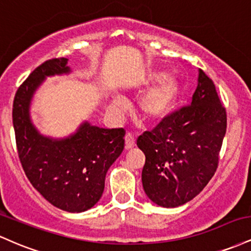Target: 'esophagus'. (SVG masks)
<instances>
[{
  "mask_svg": "<svg viewBox=\"0 0 251 251\" xmlns=\"http://www.w3.org/2000/svg\"><path fill=\"white\" fill-rule=\"evenodd\" d=\"M135 145V138L132 132H128L125 137V148L126 149H132Z\"/></svg>",
  "mask_w": 251,
  "mask_h": 251,
  "instance_id": "esophagus-1",
  "label": "esophagus"
}]
</instances>
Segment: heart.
<instances>
[{
	"instance_id": "b5f03b06",
	"label": "heart",
	"mask_w": 251,
	"mask_h": 251,
	"mask_svg": "<svg viewBox=\"0 0 251 251\" xmlns=\"http://www.w3.org/2000/svg\"><path fill=\"white\" fill-rule=\"evenodd\" d=\"M155 82L157 85L149 89L139 99L140 113L151 122H157L165 117L174 107L179 93V81L172 74L165 75L163 72H154L145 79L146 85ZM113 106L117 109H125L126 102L122 98H116Z\"/></svg>"
}]
</instances>
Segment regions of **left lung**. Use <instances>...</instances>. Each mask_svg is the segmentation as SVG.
<instances>
[{"mask_svg":"<svg viewBox=\"0 0 251 251\" xmlns=\"http://www.w3.org/2000/svg\"><path fill=\"white\" fill-rule=\"evenodd\" d=\"M226 131V111L215 83L200 70L191 103L170 112L137 139L145 153L143 188L153 203H188L214 177Z\"/></svg>","mask_w":251,"mask_h":251,"instance_id":"8db88e82","label":"left lung"}]
</instances>
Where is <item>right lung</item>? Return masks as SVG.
<instances>
[{
	"instance_id": "right-lung-1",
	"label": "right lung",
	"mask_w": 251,
	"mask_h": 251,
	"mask_svg": "<svg viewBox=\"0 0 251 251\" xmlns=\"http://www.w3.org/2000/svg\"><path fill=\"white\" fill-rule=\"evenodd\" d=\"M66 65L67 59L55 57L31 72L14 98L13 125L17 154L31 185L56 208L81 212L101 197L107 170L125 146V129L86 123L67 139L37 133L29 119L31 97L46 76L70 72Z\"/></svg>"
}]
</instances>
